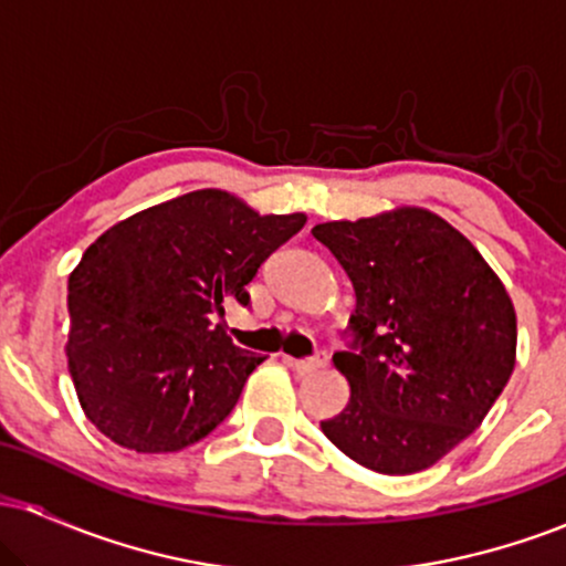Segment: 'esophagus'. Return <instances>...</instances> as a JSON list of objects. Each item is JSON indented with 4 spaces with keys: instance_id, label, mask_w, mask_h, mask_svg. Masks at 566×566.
Here are the masks:
<instances>
[{
    "instance_id": "34e87169",
    "label": "esophagus",
    "mask_w": 566,
    "mask_h": 566,
    "mask_svg": "<svg viewBox=\"0 0 566 566\" xmlns=\"http://www.w3.org/2000/svg\"><path fill=\"white\" fill-rule=\"evenodd\" d=\"M287 365L303 375L316 373V369H322L324 365H327V350H316V354L308 356V359H287Z\"/></svg>"
}]
</instances>
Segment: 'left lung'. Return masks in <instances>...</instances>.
<instances>
[{
  "label": "left lung",
  "mask_w": 566,
  "mask_h": 566,
  "mask_svg": "<svg viewBox=\"0 0 566 566\" xmlns=\"http://www.w3.org/2000/svg\"><path fill=\"white\" fill-rule=\"evenodd\" d=\"M356 292L350 399L322 431L365 469L418 473L482 426L516 365V314L495 271L418 207L314 226Z\"/></svg>",
  "instance_id": "8db88e82"
}]
</instances>
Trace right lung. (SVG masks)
<instances>
[{
    "mask_svg": "<svg viewBox=\"0 0 566 566\" xmlns=\"http://www.w3.org/2000/svg\"><path fill=\"white\" fill-rule=\"evenodd\" d=\"M305 226L218 188L148 207L97 237L69 276V373L93 426L135 452H178L237 407L265 356L233 346L223 305Z\"/></svg>",
    "mask_w": 566,
    "mask_h": 566,
    "instance_id": "right-lung-1",
    "label": "right lung"
}]
</instances>
